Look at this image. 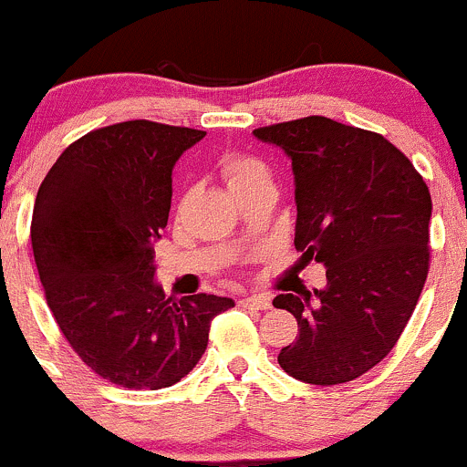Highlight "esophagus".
Listing matches in <instances>:
<instances>
[{
	"mask_svg": "<svg viewBox=\"0 0 467 467\" xmlns=\"http://www.w3.org/2000/svg\"><path fill=\"white\" fill-rule=\"evenodd\" d=\"M240 306L265 311V308L272 306V299L267 295H244V297H240Z\"/></svg>",
	"mask_w": 467,
	"mask_h": 467,
	"instance_id": "obj_1",
	"label": "esophagus"
}]
</instances>
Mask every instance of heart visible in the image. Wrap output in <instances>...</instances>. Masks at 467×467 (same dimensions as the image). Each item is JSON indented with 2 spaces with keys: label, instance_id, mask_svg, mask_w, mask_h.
<instances>
[{
  "label": "heart",
  "instance_id": "b5f03b06",
  "mask_svg": "<svg viewBox=\"0 0 467 467\" xmlns=\"http://www.w3.org/2000/svg\"><path fill=\"white\" fill-rule=\"evenodd\" d=\"M223 172L227 177L229 186L244 182V179H252L256 174H265V165L256 159H249V156H229L223 163Z\"/></svg>",
  "mask_w": 467,
  "mask_h": 467
}]
</instances>
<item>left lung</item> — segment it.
<instances>
[{
  "mask_svg": "<svg viewBox=\"0 0 467 467\" xmlns=\"http://www.w3.org/2000/svg\"><path fill=\"white\" fill-rule=\"evenodd\" d=\"M254 136L290 159L295 247L327 267L325 288L272 302L299 327L279 366L304 384L357 379L389 357L427 281V183L384 136L322 115Z\"/></svg>",
  "mask_w": 467,
  "mask_h": 467,
  "instance_id": "left-lung-1",
  "label": "left lung"
}]
</instances>
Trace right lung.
<instances>
[{"label": "right lung", "instance_id": "right-lung-1", "mask_svg": "<svg viewBox=\"0 0 467 467\" xmlns=\"http://www.w3.org/2000/svg\"><path fill=\"white\" fill-rule=\"evenodd\" d=\"M206 131L131 119L72 142L36 195L31 244L47 304L83 363L122 389H168L209 345L218 295L165 297L154 243L172 170Z\"/></svg>", "mask_w": 467, "mask_h": 467}]
</instances>
